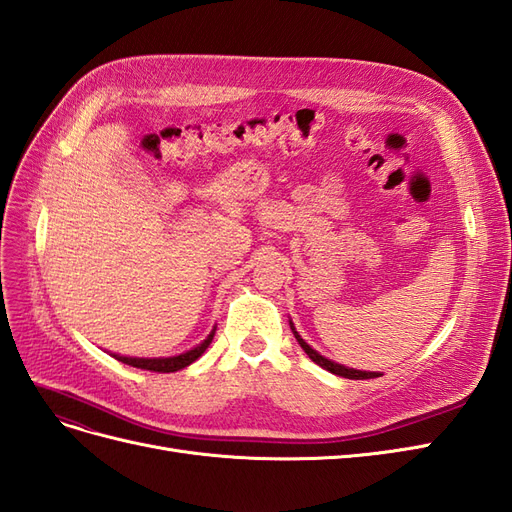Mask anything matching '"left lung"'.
Wrapping results in <instances>:
<instances>
[{"mask_svg": "<svg viewBox=\"0 0 512 512\" xmlns=\"http://www.w3.org/2000/svg\"><path fill=\"white\" fill-rule=\"evenodd\" d=\"M290 329H292L294 337H297V342L301 344V348L305 350V354L309 356V359H312L316 365H320L322 369L331 371V374H335V376H342V378H348V380H369V378H380V376H382L380 371H361V369H352V367L339 365V363H335V361L327 359V356H322L320 352H316L312 346H309V344L305 342V339L299 335V331L294 329L292 320H290Z\"/></svg>", "mask_w": 512, "mask_h": 512, "instance_id": "8db88e82", "label": "left lung"}]
</instances>
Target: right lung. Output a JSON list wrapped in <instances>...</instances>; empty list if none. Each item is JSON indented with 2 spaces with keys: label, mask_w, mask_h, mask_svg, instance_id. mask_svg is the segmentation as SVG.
<instances>
[{
  "label": "right lung",
  "mask_w": 512,
  "mask_h": 512,
  "mask_svg": "<svg viewBox=\"0 0 512 512\" xmlns=\"http://www.w3.org/2000/svg\"><path fill=\"white\" fill-rule=\"evenodd\" d=\"M213 335H215V327L198 346H194L192 350H185L181 354H175V356H158V359H138V356H123V354H113V356L117 361L138 367V369H149V371H160V374H168V371H179L183 367H188L190 363H194L198 359V356H203V352L213 342Z\"/></svg>",
  "instance_id": "1"
}]
</instances>
